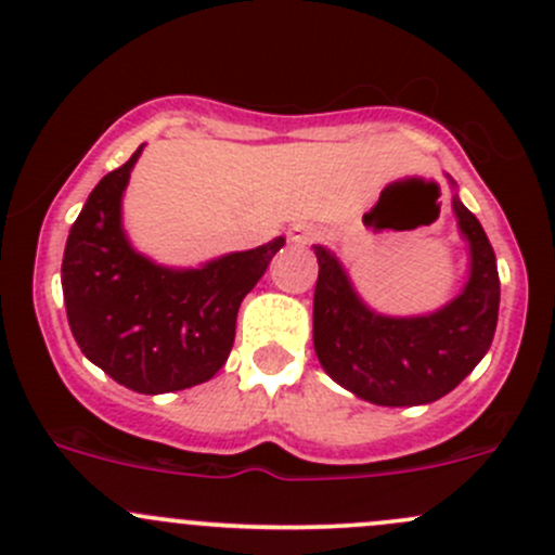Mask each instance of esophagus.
Wrapping results in <instances>:
<instances>
[{
  "label": "esophagus",
  "mask_w": 555,
  "mask_h": 555,
  "mask_svg": "<svg viewBox=\"0 0 555 555\" xmlns=\"http://www.w3.org/2000/svg\"><path fill=\"white\" fill-rule=\"evenodd\" d=\"M313 236H317V233L308 229V225H300V223L293 225V229L287 231V242L297 244V247H306V244H311Z\"/></svg>",
  "instance_id": "34e87169"
}]
</instances>
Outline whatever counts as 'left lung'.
<instances>
[{
	"instance_id": "obj_1",
	"label": "left lung",
	"mask_w": 555,
	"mask_h": 555,
	"mask_svg": "<svg viewBox=\"0 0 555 555\" xmlns=\"http://www.w3.org/2000/svg\"><path fill=\"white\" fill-rule=\"evenodd\" d=\"M449 185L457 189L452 178ZM460 236L468 244V282L439 311L385 317L366 306L335 253L313 244V348L326 375L380 406H420L457 388L492 346L500 311L494 249L476 215L452 194Z\"/></svg>"
}]
</instances>
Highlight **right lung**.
I'll use <instances>...</instances> for the list:
<instances>
[{"label": "right lung", "instance_id": "1", "mask_svg": "<svg viewBox=\"0 0 555 555\" xmlns=\"http://www.w3.org/2000/svg\"><path fill=\"white\" fill-rule=\"evenodd\" d=\"M143 145L87 196L63 253L68 326L81 353L135 393L207 383L229 359L236 313L284 236L199 268L145 258L121 225V196Z\"/></svg>", "mask_w": 555, "mask_h": 555}]
</instances>
